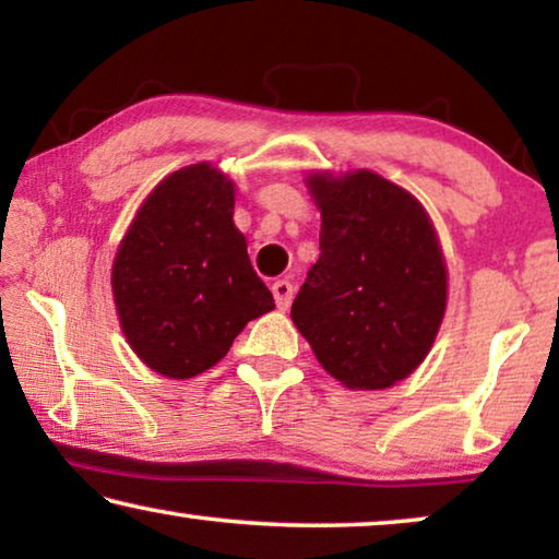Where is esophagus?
Here are the masks:
<instances>
[{"mask_svg": "<svg viewBox=\"0 0 559 559\" xmlns=\"http://www.w3.org/2000/svg\"><path fill=\"white\" fill-rule=\"evenodd\" d=\"M272 295H274V302H277L280 310H287L289 302H293V295H295V287L289 280H277L272 285Z\"/></svg>", "mask_w": 559, "mask_h": 559, "instance_id": "1", "label": "esophagus"}]
</instances>
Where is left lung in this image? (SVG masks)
I'll use <instances>...</instances> for the list:
<instances>
[{"label":"left lung","mask_w":559,"mask_h":559,"mask_svg":"<svg viewBox=\"0 0 559 559\" xmlns=\"http://www.w3.org/2000/svg\"><path fill=\"white\" fill-rule=\"evenodd\" d=\"M320 257L293 320L323 369L350 389H386L423 364L438 335L448 274L415 198L377 173L310 175Z\"/></svg>","instance_id":"1"}]
</instances>
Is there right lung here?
Returning <instances> with one entry per match:
<instances>
[{
  "label": "right lung",
  "instance_id": "obj_1",
  "mask_svg": "<svg viewBox=\"0 0 559 559\" xmlns=\"http://www.w3.org/2000/svg\"><path fill=\"white\" fill-rule=\"evenodd\" d=\"M111 285L129 346L173 379L211 369L249 320L274 308L234 226V182L209 163L152 190L114 259Z\"/></svg>",
  "mask_w": 559,
  "mask_h": 559
}]
</instances>
